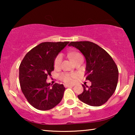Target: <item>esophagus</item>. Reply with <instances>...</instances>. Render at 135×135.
Here are the masks:
<instances>
[{"label": "esophagus", "mask_w": 135, "mask_h": 135, "mask_svg": "<svg viewBox=\"0 0 135 135\" xmlns=\"http://www.w3.org/2000/svg\"><path fill=\"white\" fill-rule=\"evenodd\" d=\"M64 86H65L66 88H68V87H72V86H73V85H71L64 84Z\"/></svg>", "instance_id": "1"}]
</instances>
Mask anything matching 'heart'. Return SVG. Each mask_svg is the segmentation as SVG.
<instances>
[{"mask_svg": "<svg viewBox=\"0 0 135 135\" xmlns=\"http://www.w3.org/2000/svg\"><path fill=\"white\" fill-rule=\"evenodd\" d=\"M70 57L72 60L75 61L80 57H83L82 55L79 53H73L70 55ZM62 61V56L61 55H58L55 58L54 61V67L55 68H60ZM77 77V75L75 74H69V73H62L60 75V79L62 82L66 84H72L74 82L75 79Z\"/></svg>", "mask_w": 135, "mask_h": 135, "instance_id": "b5f03b06", "label": "heart"}]
</instances>
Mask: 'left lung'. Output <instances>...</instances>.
Returning <instances> with one entry per match:
<instances>
[{
	"label": "left lung",
	"mask_w": 135,
	"mask_h": 135,
	"mask_svg": "<svg viewBox=\"0 0 135 135\" xmlns=\"http://www.w3.org/2000/svg\"><path fill=\"white\" fill-rule=\"evenodd\" d=\"M69 46L75 47L86 60V80L91 85H82L84 91L77 96L83 103L99 106L106 103L117 87L119 77L117 66L106 51L89 41L71 42Z\"/></svg>",
	"instance_id": "left-lung-1"
}]
</instances>
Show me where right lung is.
I'll list each match as a JSON object with an SVG mask.
<instances>
[{"label":"right lung","instance_id":"obj_1","mask_svg":"<svg viewBox=\"0 0 135 135\" xmlns=\"http://www.w3.org/2000/svg\"><path fill=\"white\" fill-rule=\"evenodd\" d=\"M69 42H42L31 49L20 64L19 80L21 91L29 104L37 109L50 110L58 104L65 90L62 84L50 86L47 77L54 70L58 53Z\"/></svg>","mask_w":135,"mask_h":135}]
</instances>
